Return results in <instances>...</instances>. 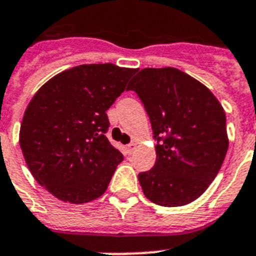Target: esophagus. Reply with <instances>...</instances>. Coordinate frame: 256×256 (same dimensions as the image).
<instances>
[{
  "label": "esophagus",
  "instance_id": "obj_1",
  "mask_svg": "<svg viewBox=\"0 0 256 256\" xmlns=\"http://www.w3.org/2000/svg\"><path fill=\"white\" fill-rule=\"evenodd\" d=\"M134 148H136V144H134V142H132L130 144H128V154H132Z\"/></svg>",
  "mask_w": 256,
  "mask_h": 256
}]
</instances>
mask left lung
Here are the masks:
<instances>
[{
	"label": "left lung",
	"instance_id": "1",
	"mask_svg": "<svg viewBox=\"0 0 256 256\" xmlns=\"http://www.w3.org/2000/svg\"><path fill=\"white\" fill-rule=\"evenodd\" d=\"M126 90L140 96L156 140L154 168L138 175L146 198L164 207L199 198L228 148L226 114L218 100L174 68L140 70Z\"/></svg>",
	"mask_w": 256,
	"mask_h": 256
}]
</instances>
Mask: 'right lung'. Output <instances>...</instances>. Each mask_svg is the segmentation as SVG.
I'll use <instances>...</instances> for the list:
<instances>
[{"label":"right lung","instance_id":"1","mask_svg":"<svg viewBox=\"0 0 256 256\" xmlns=\"http://www.w3.org/2000/svg\"><path fill=\"white\" fill-rule=\"evenodd\" d=\"M136 69L112 64L80 65L57 74L28 104L20 146L30 172L64 202L86 203L108 188L124 160L106 138V110Z\"/></svg>","mask_w":256,"mask_h":256}]
</instances>
